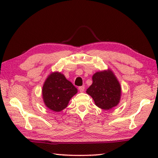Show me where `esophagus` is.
<instances>
[{"label": "esophagus", "instance_id": "obj_1", "mask_svg": "<svg viewBox=\"0 0 158 158\" xmlns=\"http://www.w3.org/2000/svg\"><path fill=\"white\" fill-rule=\"evenodd\" d=\"M79 90L80 92L83 93V92L84 91V90H85V87L84 86V85H82V86H79Z\"/></svg>", "mask_w": 158, "mask_h": 158}]
</instances>
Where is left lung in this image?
I'll list each match as a JSON object with an SVG mask.
<instances>
[{"label":"left lung","instance_id":"obj_1","mask_svg":"<svg viewBox=\"0 0 158 158\" xmlns=\"http://www.w3.org/2000/svg\"><path fill=\"white\" fill-rule=\"evenodd\" d=\"M93 84L86 90L95 105L109 110L118 105L121 97V86L110 69L99 71L93 75Z\"/></svg>","mask_w":158,"mask_h":158}]
</instances>
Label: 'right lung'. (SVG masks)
Wrapping results in <instances>:
<instances>
[{
	"label": "right lung",
	"instance_id": "obj_1",
	"mask_svg": "<svg viewBox=\"0 0 158 158\" xmlns=\"http://www.w3.org/2000/svg\"><path fill=\"white\" fill-rule=\"evenodd\" d=\"M42 93L45 106L53 111L60 112L68 106L77 89L63 74L54 72L45 80Z\"/></svg>",
	"mask_w": 158,
	"mask_h": 158
}]
</instances>
